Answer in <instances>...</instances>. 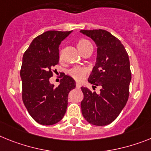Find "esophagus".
Returning <instances> with one entry per match:
<instances>
[{
  "label": "esophagus",
  "instance_id": "obj_1",
  "mask_svg": "<svg viewBox=\"0 0 151 151\" xmlns=\"http://www.w3.org/2000/svg\"><path fill=\"white\" fill-rule=\"evenodd\" d=\"M76 87H77V88H80V87H81V83H76Z\"/></svg>",
  "mask_w": 151,
  "mask_h": 151
}]
</instances>
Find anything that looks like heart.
Masks as SVG:
<instances>
[{
    "instance_id": "b5f03b06",
    "label": "heart",
    "mask_w": 151,
    "mask_h": 151,
    "mask_svg": "<svg viewBox=\"0 0 151 151\" xmlns=\"http://www.w3.org/2000/svg\"><path fill=\"white\" fill-rule=\"evenodd\" d=\"M92 46V44L90 41L85 39H81L78 40V47L79 48V50L81 52L87 49V47ZM60 58H61V54H60ZM87 70L82 67H76L73 68L69 71V74L71 76L73 79H75L78 81H81L83 78H85V76L87 75Z\"/></svg>"
}]
</instances>
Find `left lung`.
Returning <instances> with one entry per match:
<instances>
[{"label": "left lung", "mask_w": 151, "mask_h": 151, "mask_svg": "<svg viewBox=\"0 0 151 151\" xmlns=\"http://www.w3.org/2000/svg\"><path fill=\"white\" fill-rule=\"evenodd\" d=\"M97 47L95 65L88 82L100 86L97 94L81 87V112L87 122L96 126L110 124L125 107L129 97L131 72L128 54L118 39L105 30H81Z\"/></svg>", "instance_id": "8db88e82"}]
</instances>
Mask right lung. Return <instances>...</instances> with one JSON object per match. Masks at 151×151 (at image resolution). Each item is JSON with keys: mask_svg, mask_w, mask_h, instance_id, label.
<instances>
[{"mask_svg": "<svg viewBox=\"0 0 151 151\" xmlns=\"http://www.w3.org/2000/svg\"><path fill=\"white\" fill-rule=\"evenodd\" d=\"M71 31L48 30L35 37L24 54L21 78L22 100L29 114L42 125H53L64 117L68 93L75 81L64 75L58 87L50 83L53 68L59 63V46Z\"/></svg>", "mask_w": 151, "mask_h": 151, "instance_id": "1", "label": "right lung"}]
</instances>
